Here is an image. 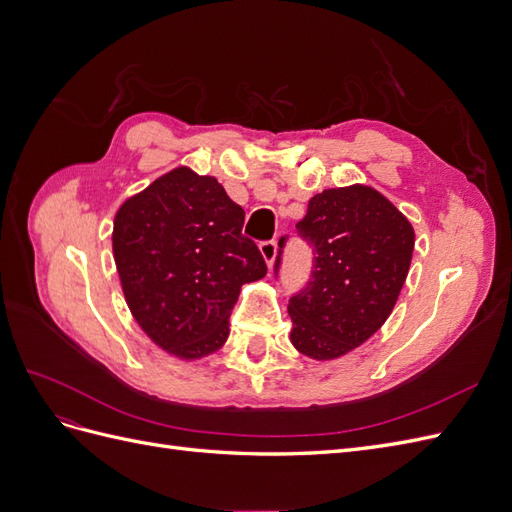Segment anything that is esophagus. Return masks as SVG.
Listing matches in <instances>:
<instances>
[{
  "label": "esophagus",
  "instance_id": "esophagus-1",
  "mask_svg": "<svg viewBox=\"0 0 512 512\" xmlns=\"http://www.w3.org/2000/svg\"><path fill=\"white\" fill-rule=\"evenodd\" d=\"M260 254H262V258H265L267 267H273L275 256H277V243L275 241H262L260 243Z\"/></svg>",
  "mask_w": 512,
  "mask_h": 512
}]
</instances>
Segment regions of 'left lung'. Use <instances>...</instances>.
I'll use <instances>...</instances> for the list:
<instances>
[{"mask_svg":"<svg viewBox=\"0 0 512 512\" xmlns=\"http://www.w3.org/2000/svg\"><path fill=\"white\" fill-rule=\"evenodd\" d=\"M297 230L312 245L314 267L307 286L288 303L290 342L309 359H339L391 316L408 277L414 228L389 198L367 185H350L316 194Z\"/></svg>","mask_w":512,"mask_h":512,"instance_id":"8db88e82","label":"left lung"}]
</instances>
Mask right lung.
<instances>
[{
  "mask_svg": "<svg viewBox=\"0 0 512 512\" xmlns=\"http://www.w3.org/2000/svg\"><path fill=\"white\" fill-rule=\"evenodd\" d=\"M245 211L215 177L179 166L115 215L113 254L134 320L162 350L203 359L228 339L241 286L267 275Z\"/></svg>",
  "mask_w": 512,
  "mask_h": 512,
  "instance_id": "add662e5",
  "label": "right lung"
}]
</instances>
